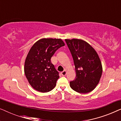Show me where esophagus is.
Instances as JSON below:
<instances>
[{
	"label": "esophagus",
	"mask_w": 121,
	"mask_h": 121,
	"mask_svg": "<svg viewBox=\"0 0 121 121\" xmlns=\"http://www.w3.org/2000/svg\"><path fill=\"white\" fill-rule=\"evenodd\" d=\"M61 74H62L63 76H65L66 74H67V72H66L65 70L63 71V72H61Z\"/></svg>",
	"instance_id": "esophagus-1"
}]
</instances>
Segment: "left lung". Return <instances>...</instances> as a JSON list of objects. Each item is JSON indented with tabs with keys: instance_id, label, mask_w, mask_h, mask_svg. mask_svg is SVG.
Wrapping results in <instances>:
<instances>
[{
	"instance_id": "obj_1",
	"label": "left lung",
	"mask_w": 121,
	"mask_h": 121,
	"mask_svg": "<svg viewBox=\"0 0 121 121\" xmlns=\"http://www.w3.org/2000/svg\"><path fill=\"white\" fill-rule=\"evenodd\" d=\"M75 65L76 78L70 82L73 90L79 93L90 92L101 77L102 67L97 52L88 43L80 39H65Z\"/></svg>"
}]
</instances>
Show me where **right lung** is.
I'll return each instance as SVG.
<instances>
[{
	"mask_svg": "<svg viewBox=\"0 0 121 121\" xmlns=\"http://www.w3.org/2000/svg\"><path fill=\"white\" fill-rule=\"evenodd\" d=\"M65 45L61 39H42L37 41L29 51L24 72L30 84L41 92L50 91L59 78L51 59L56 51Z\"/></svg>",
	"mask_w": 121,
	"mask_h": 121,
	"instance_id": "add662e5",
	"label": "right lung"
}]
</instances>
